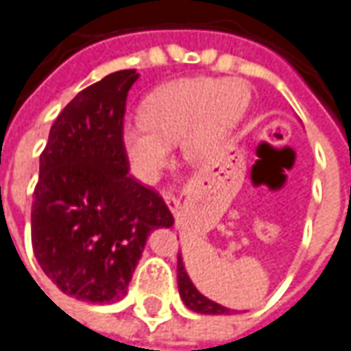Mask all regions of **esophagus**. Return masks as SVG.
Listing matches in <instances>:
<instances>
[{
    "mask_svg": "<svg viewBox=\"0 0 351 351\" xmlns=\"http://www.w3.org/2000/svg\"><path fill=\"white\" fill-rule=\"evenodd\" d=\"M163 199H165L167 207L171 209V213H178V209H180V202L176 199L175 195L169 194V192H163Z\"/></svg>",
    "mask_w": 351,
    "mask_h": 351,
    "instance_id": "esophagus-1",
    "label": "esophagus"
}]
</instances>
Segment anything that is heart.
I'll list each match as a JSON object with an SVG mask.
<instances>
[{
	"instance_id": "heart-1",
	"label": "heart",
	"mask_w": 351,
	"mask_h": 351,
	"mask_svg": "<svg viewBox=\"0 0 351 351\" xmlns=\"http://www.w3.org/2000/svg\"><path fill=\"white\" fill-rule=\"evenodd\" d=\"M247 92L238 80L188 78L163 86L147 97L142 117L123 126V145L132 173L154 182L178 142L188 163L215 152L242 119Z\"/></svg>"
}]
</instances>
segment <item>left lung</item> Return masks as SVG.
<instances>
[{
  "label": "left lung",
  "instance_id": "1",
  "mask_svg": "<svg viewBox=\"0 0 351 351\" xmlns=\"http://www.w3.org/2000/svg\"><path fill=\"white\" fill-rule=\"evenodd\" d=\"M176 271H178V292H180V298L184 302V306L188 309H192L195 313H204V315H230L232 311L228 307L217 304L213 300H209L206 295L202 294L197 288L194 286V282L190 280V276L186 273L184 261H182V256L178 254V265H176Z\"/></svg>",
  "mask_w": 351,
  "mask_h": 351
}]
</instances>
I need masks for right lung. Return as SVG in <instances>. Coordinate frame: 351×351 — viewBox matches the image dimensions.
Returning a JSON list of instances; mask_svg holds the SVG:
<instances>
[{"mask_svg": "<svg viewBox=\"0 0 351 351\" xmlns=\"http://www.w3.org/2000/svg\"><path fill=\"white\" fill-rule=\"evenodd\" d=\"M136 69L78 92L40 156L32 247L53 285L92 304L126 295L147 236L175 219L154 190L128 175L123 117Z\"/></svg>", "mask_w": 351, "mask_h": 351, "instance_id": "obj_1", "label": "right lung"}]
</instances>
